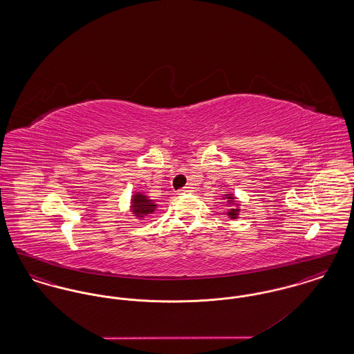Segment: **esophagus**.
I'll use <instances>...</instances> for the list:
<instances>
[{"label":"esophagus","mask_w":354,"mask_h":354,"mask_svg":"<svg viewBox=\"0 0 354 354\" xmlns=\"http://www.w3.org/2000/svg\"><path fill=\"white\" fill-rule=\"evenodd\" d=\"M192 191H194L192 187H188V185H187V187H183L179 192H180V194H189V192H192Z\"/></svg>","instance_id":"34e87169"}]
</instances>
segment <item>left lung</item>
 I'll return each instance as SVG.
<instances>
[{
	"instance_id": "obj_1",
	"label": "left lung",
	"mask_w": 354,
	"mask_h": 354,
	"mask_svg": "<svg viewBox=\"0 0 354 354\" xmlns=\"http://www.w3.org/2000/svg\"><path fill=\"white\" fill-rule=\"evenodd\" d=\"M221 199H223V201H227L228 205H230L228 209H227V212H225V215L231 220L237 219L239 215H240V212H241V208H240L241 204L237 201L235 194H234V192H225Z\"/></svg>"
}]
</instances>
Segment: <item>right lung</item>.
Segmentation results:
<instances>
[{"instance_id":"obj_1","label":"right lung","mask_w":354,"mask_h":354,"mask_svg":"<svg viewBox=\"0 0 354 354\" xmlns=\"http://www.w3.org/2000/svg\"><path fill=\"white\" fill-rule=\"evenodd\" d=\"M158 208V204L150 199L145 192L135 191L130 201V212L135 219L145 220L153 214Z\"/></svg>"}]
</instances>
